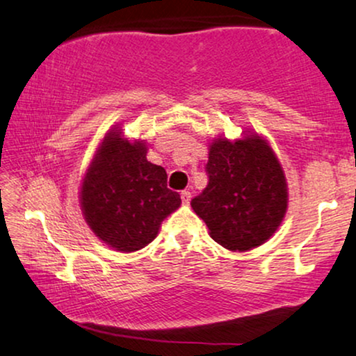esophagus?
<instances>
[{
	"instance_id": "obj_1",
	"label": "esophagus",
	"mask_w": 356,
	"mask_h": 356,
	"mask_svg": "<svg viewBox=\"0 0 356 356\" xmlns=\"http://www.w3.org/2000/svg\"><path fill=\"white\" fill-rule=\"evenodd\" d=\"M191 197H192V194H191L189 191H182L181 199H182L184 204H189V202H191Z\"/></svg>"
}]
</instances>
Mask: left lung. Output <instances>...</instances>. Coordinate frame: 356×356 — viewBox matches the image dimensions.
Segmentation results:
<instances>
[{
	"mask_svg": "<svg viewBox=\"0 0 356 356\" xmlns=\"http://www.w3.org/2000/svg\"><path fill=\"white\" fill-rule=\"evenodd\" d=\"M207 187L192 209L229 250H250L272 237L286 212V182L272 147L259 136L217 139L205 165Z\"/></svg>",
	"mask_w": 356,
	"mask_h": 356,
	"instance_id": "1",
	"label": "left lung"
}]
</instances>
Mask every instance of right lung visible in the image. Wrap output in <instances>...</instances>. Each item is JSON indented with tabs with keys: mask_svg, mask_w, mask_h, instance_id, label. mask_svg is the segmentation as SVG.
Listing matches in <instances>:
<instances>
[{
	"mask_svg": "<svg viewBox=\"0 0 356 356\" xmlns=\"http://www.w3.org/2000/svg\"><path fill=\"white\" fill-rule=\"evenodd\" d=\"M143 143L111 131L97 149L81 187L86 222L102 242L119 252H136L157 237L161 222L181 205L167 189V174L145 157Z\"/></svg>",
	"mask_w": 356,
	"mask_h": 356,
	"instance_id": "add662e5",
	"label": "right lung"
}]
</instances>
